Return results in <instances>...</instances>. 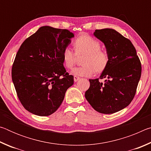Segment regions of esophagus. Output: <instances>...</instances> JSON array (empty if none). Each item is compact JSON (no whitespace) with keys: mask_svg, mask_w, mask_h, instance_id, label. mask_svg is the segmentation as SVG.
<instances>
[{"mask_svg":"<svg viewBox=\"0 0 151 151\" xmlns=\"http://www.w3.org/2000/svg\"><path fill=\"white\" fill-rule=\"evenodd\" d=\"M79 79H80V77H78V76H74V81L75 82H77Z\"/></svg>","mask_w":151,"mask_h":151,"instance_id":"34e87169","label":"esophagus"}]
</instances>
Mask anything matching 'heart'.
<instances>
[{
	"instance_id": "heart-1",
	"label": "heart",
	"mask_w": 151,
	"mask_h": 151,
	"mask_svg": "<svg viewBox=\"0 0 151 151\" xmlns=\"http://www.w3.org/2000/svg\"><path fill=\"white\" fill-rule=\"evenodd\" d=\"M75 52L69 47L63 52V59L66 68H72L77 60V57L85 56L82 64L83 66L76 67L71 71L75 76L89 77L95 73H101L107 67L109 63V55L101 50V44L88 35H82L73 43Z\"/></svg>"
}]
</instances>
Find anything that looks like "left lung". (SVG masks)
Returning a JSON list of instances; mask_svg holds the SVG:
<instances>
[{
    "instance_id": "8db88e82",
    "label": "left lung",
    "mask_w": 151,
    "mask_h": 151,
    "mask_svg": "<svg viewBox=\"0 0 151 151\" xmlns=\"http://www.w3.org/2000/svg\"><path fill=\"white\" fill-rule=\"evenodd\" d=\"M93 35L105 46L109 63L100 78L89 79L85 98L92 107L103 114L124 109L133 99L141 76V64L131 40L112 29L95 30Z\"/></svg>"
}]
</instances>
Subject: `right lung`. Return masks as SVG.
<instances>
[{
    "mask_svg": "<svg viewBox=\"0 0 151 151\" xmlns=\"http://www.w3.org/2000/svg\"><path fill=\"white\" fill-rule=\"evenodd\" d=\"M74 34L66 29L39 28L20 46L12 68V79L20 103L28 111L48 116L62 104L74 77L66 73L63 52Z\"/></svg>",
    "mask_w": 151,
    "mask_h": 151,
    "instance_id": "1",
    "label": "right lung"
}]
</instances>
